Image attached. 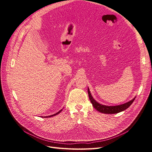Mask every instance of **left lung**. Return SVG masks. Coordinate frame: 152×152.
I'll use <instances>...</instances> for the list:
<instances>
[{"mask_svg":"<svg viewBox=\"0 0 152 152\" xmlns=\"http://www.w3.org/2000/svg\"><path fill=\"white\" fill-rule=\"evenodd\" d=\"M88 93L89 97H90V100L91 104H93V106L94 107V108L96 109L97 111H99V112H101L103 113H106V114L117 113L122 112L124 110H126L132 104V103L134 102V101L135 98H136V97H135L131 101H130L126 103H124L123 104L119 105L107 106V105H102L99 103H98L97 102H96L93 99V96H91V94L90 93V90H89V88H88Z\"/></svg>","mask_w":152,"mask_h":152,"instance_id":"left-lung-1","label":"left lung"}]
</instances>
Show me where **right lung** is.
<instances>
[{
  "label": "right lung",
  "instance_id": "obj_1",
  "mask_svg": "<svg viewBox=\"0 0 152 152\" xmlns=\"http://www.w3.org/2000/svg\"><path fill=\"white\" fill-rule=\"evenodd\" d=\"M62 110V109L60 110H59L58 112H57V113H55V114H53V115H50V116H48V117H45H45H46V118H47V117H53V116H55V115H58V113H60V112H61Z\"/></svg>",
  "mask_w": 152,
  "mask_h": 152
}]
</instances>
